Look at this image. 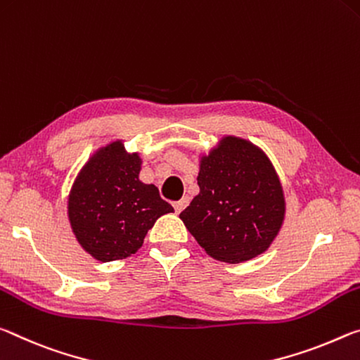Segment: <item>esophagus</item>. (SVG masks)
Masks as SVG:
<instances>
[{
	"mask_svg": "<svg viewBox=\"0 0 360 360\" xmlns=\"http://www.w3.org/2000/svg\"><path fill=\"white\" fill-rule=\"evenodd\" d=\"M188 202H190V199H188L186 196L179 199V201H175V202H174V209H175L176 214H180V212L186 207Z\"/></svg>",
	"mask_w": 360,
	"mask_h": 360,
	"instance_id": "esophagus-1",
	"label": "esophagus"
}]
</instances>
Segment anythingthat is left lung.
Instances as JSON below:
<instances>
[{
	"mask_svg": "<svg viewBox=\"0 0 360 360\" xmlns=\"http://www.w3.org/2000/svg\"><path fill=\"white\" fill-rule=\"evenodd\" d=\"M199 193L181 212L198 244L226 263L266 252L282 226L285 199L264 153L239 137H223L199 161Z\"/></svg>",
	"mask_w": 360,
	"mask_h": 360,
	"instance_id": "8db88e82",
	"label": "left lung"
}]
</instances>
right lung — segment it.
<instances>
[{"label": "right lung", "mask_w": 360, "mask_h": 360, "mask_svg": "<svg viewBox=\"0 0 360 360\" xmlns=\"http://www.w3.org/2000/svg\"><path fill=\"white\" fill-rule=\"evenodd\" d=\"M139 153L113 141L96 151L76 176L68 196V219L82 249L98 262L137 252L148 229L174 207L155 185L139 180Z\"/></svg>", "instance_id": "right-lung-1"}]
</instances>
